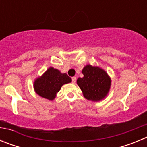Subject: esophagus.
<instances>
[{"label":"esophagus","mask_w":147,"mask_h":147,"mask_svg":"<svg viewBox=\"0 0 147 147\" xmlns=\"http://www.w3.org/2000/svg\"><path fill=\"white\" fill-rule=\"evenodd\" d=\"M76 81V78L75 77V76H74V77H72V82L73 83H75Z\"/></svg>","instance_id":"esophagus-1"}]
</instances>
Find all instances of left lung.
<instances>
[{"mask_svg": "<svg viewBox=\"0 0 147 147\" xmlns=\"http://www.w3.org/2000/svg\"><path fill=\"white\" fill-rule=\"evenodd\" d=\"M82 78H78L77 85L86 99L98 102L108 94L111 80L106 71L99 67L87 65L82 69Z\"/></svg>", "mask_w": 147, "mask_h": 147, "instance_id": "1", "label": "left lung"}]
</instances>
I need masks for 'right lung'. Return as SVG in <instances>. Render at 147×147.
Returning a JSON list of instances; mask_svg holds the SVG:
<instances>
[{
    "label": "right lung",
    "mask_w": 147,
    "mask_h": 147,
    "mask_svg": "<svg viewBox=\"0 0 147 147\" xmlns=\"http://www.w3.org/2000/svg\"><path fill=\"white\" fill-rule=\"evenodd\" d=\"M72 81L66 74L50 67L43 74L37 78L34 82V91L42 98L52 101L62 86Z\"/></svg>",
    "instance_id": "add662e5"
}]
</instances>
